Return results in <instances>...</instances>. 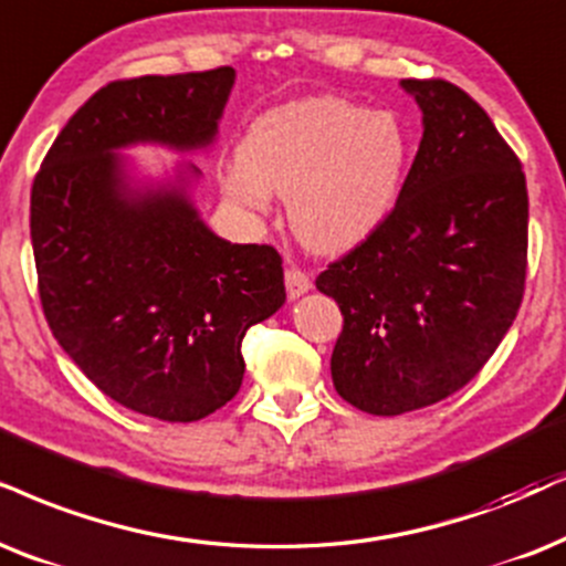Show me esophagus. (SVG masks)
I'll return each mask as SVG.
<instances>
[{
    "label": "esophagus",
    "instance_id": "esophagus-1",
    "mask_svg": "<svg viewBox=\"0 0 566 566\" xmlns=\"http://www.w3.org/2000/svg\"><path fill=\"white\" fill-rule=\"evenodd\" d=\"M284 284H287L290 300H295V297L305 295V292L311 290V276H307L305 271L290 266L287 271H284Z\"/></svg>",
    "mask_w": 566,
    "mask_h": 566
}]
</instances>
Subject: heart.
Listing matches in <instances>:
<instances>
[{
    "label": "heart",
    "mask_w": 566,
    "mask_h": 566,
    "mask_svg": "<svg viewBox=\"0 0 566 566\" xmlns=\"http://www.w3.org/2000/svg\"><path fill=\"white\" fill-rule=\"evenodd\" d=\"M407 161L410 140L395 114L318 96L255 119L221 185L250 211L266 209L269 192L290 198L297 240L316 253H345L391 217Z\"/></svg>",
    "instance_id": "obj_1"
}]
</instances>
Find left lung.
I'll use <instances>...</instances> for the list:
<instances>
[{
	"label": "left lung",
	"mask_w": 566,
	"mask_h": 566,
	"mask_svg": "<svg viewBox=\"0 0 566 566\" xmlns=\"http://www.w3.org/2000/svg\"><path fill=\"white\" fill-rule=\"evenodd\" d=\"M423 138L391 217L321 271L345 324L334 389L402 415L478 376L517 316L527 271V185L491 117L447 81H402Z\"/></svg>",
	"instance_id": "8db88e82"
}]
</instances>
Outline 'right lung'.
Listing matches in <instances>:
<instances>
[{
    "label": "right lung",
    "mask_w": 566,
    "mask_h": 566,
    "mask_svg": "<svg viewBox=\"0 0 566 566\" xmlns=\"http://www.w3.org/2000/svg\"><path fill=\"white\" fill-rule=\"evenodd\" d=\"M232 85V67L104 85L56 135L31 190L54 339L106 397L167 423H192L238 395L242 336L287 297L282 255L203 224L188 196L198 167L138 188L117 151L211 146Z\"/></svg>",
    "instance_id": "add662e5"
}]
</instances>
